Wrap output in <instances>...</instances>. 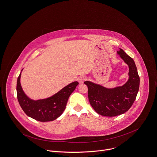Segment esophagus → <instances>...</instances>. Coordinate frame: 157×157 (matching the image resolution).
Listing matches in <instances>:
<instances>
[{
	"label": "esophagus",
	"instance_id": "1",
	"mask_svg": "<svg viewBox=\"0 0 157 157\" xmlns=\"http://www.w3.org/2000/svg\"><path fill=\"white\" fill-rule=\"evenodd\" d=\"M86 80V77H84V76H80L78 78L77 80L78 82L80 83H83V82Z\"/></svg>",
	"mask_w": 157,
	"mask_h": 157
}]
</instances>
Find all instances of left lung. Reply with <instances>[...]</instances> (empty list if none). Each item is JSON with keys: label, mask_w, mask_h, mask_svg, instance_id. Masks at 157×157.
<instances>
[{"label": "left lung", "mask_w": 157, "mask_h": 157, "mask_svg": "<svg viewBox=\"0 0 157 157\" xmlns=\"http://www.w3.org/2000/svg\"><path fill=\"white\" fill-rule=\"evenodd\" d=\"M117 54L129 67V78L123 86L107 89L90 81L84 82L88 86L90 105L97 113L105 117H115L128 111L136 99L140 85V77L133 59L121 48Z\"/></svg>", "instance_id": "obj_1"}]
</instances>
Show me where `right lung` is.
I'll return each instance as SVG.
<instances>
[{
	"instance_id": "obj_1",
	"label": "right lung",
	"mask_w": 157,
	"mask_h": 157,
	"mask_svg": "<svg viewBox=\"0 0 157 157\" xmlns=\"http://www.w3.org/2000/svg\"><path fill=\"white\" fill-rule=\"evenodd\" d=\"M21 76V74L17 78V95L21 108L27 116L44 122L53 121L62 114L70 95L78 85V82H74L53 96L45 99L33 100L29 98L23 91L20 82Z\"/></svg>"
}]
</instances>
